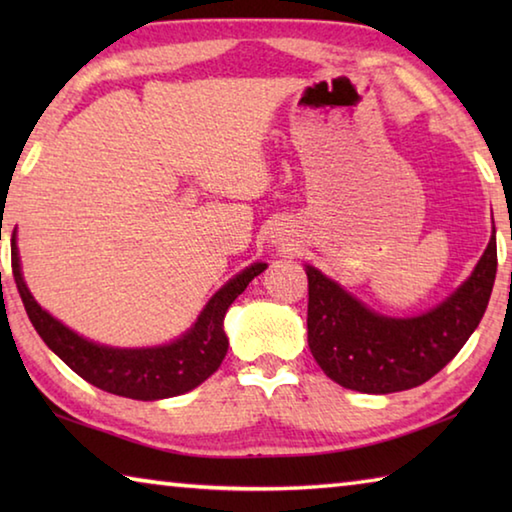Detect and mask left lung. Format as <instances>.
I'll list each match as a JSON object with an SVG mask.
<instances>
[{"label":"left lung","mask_w":512,"mask_h":512,"mask_svg":"<svg viewBox=\"0 0 512 512\" xmlns=\"http://www.w3.org/2000/svg\"><path fill=\"white\" fill-rule=\"evenodd\" d=\"M497 275V237L452 296L413 318L381 316L341 284L307 266L309 350L329 379L359 393L409 391L452 361L488 307Z\"/></svg>","instance_id":"left-lung-1"}]
</instances>
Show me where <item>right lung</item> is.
Wrapping results in <instances>:
<instances>
[{
	"label": "right lung",
	"mask_w": 512,
	"mask_h": 512,
	"mask_svg": "<svg viewBox=\"0 0 512 512\" xmlns=\"http://www.w3.org/2000/svg\"><path fill=\"white\" fill-rule=\"evenodd\" d=\"M11 262L24 309L47 348L92 386L142 402L183 395L214 375L228 352V336L223 332L225 311L244 293L248 282L266 268L262 262L250 264L228 284H223L207 302L194 327L173 343L158 348H108L72 332L33 300L24 284L15 239Z\"/></svg>",
	"instance_id": "1"
}]
</instances>
